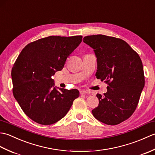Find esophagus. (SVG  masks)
I'll return each mask as SVG.
<instances>
[{
    "label": "esophagus",
    "mask_w": 155,
    "mask_h": 155,
    "mask_svg": "<svg viewBox=\"0 0 155 155\" xmlns=\"http://www.w3.org/2000/svg\"><path fill=\"white\" fill-rule=\"evenodd\" d=\"M89 93H90L89 91H87V90H81V91H80V94H88Z\"/></svg>",
    "instance_id": "esophagus-1"
}]
</instances>
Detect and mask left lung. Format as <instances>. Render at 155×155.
Here are the masks:
<instances>
[{
  "mask_svg": "<svg viewBox=\"0 0 155 155\" xmlns=\"http://www.w3.org/2000/svg\"><path fill=\"white\" fill-rule=\"evenodd\" d=\"M83 42L93 48L96 54L97 78L108 84L104 96L97 94L99 104L92 113L104 124H120L136 110L144 86L141 59L120 38L97 35L87 36Z\"/></svg>",
  "mask_w": 155,
  "mask_h": 155,
  "instance_id": "8db88e82",
  "label": "left lung"
}]
</instances>
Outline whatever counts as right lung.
<instances>
[{
  "instance_id": "add662e5",
  "label": "right lung",
  "mask_w": 155,
  "mask_h": 155,
  "mask_svg": "<svg viewBox=\"0 0 155 155\" xmlns=\"http://www.w3.org/2000/svg\"><path fill=\"white\" fill-rule=\"evenodd\" d=\"M82 36L38 39L22 49L13 65L12 93L23 112L33 121L50 125L63 118L79 96L77 89L54 87L51 77L82 42Z\"/></svg>"
}]
</instances>
